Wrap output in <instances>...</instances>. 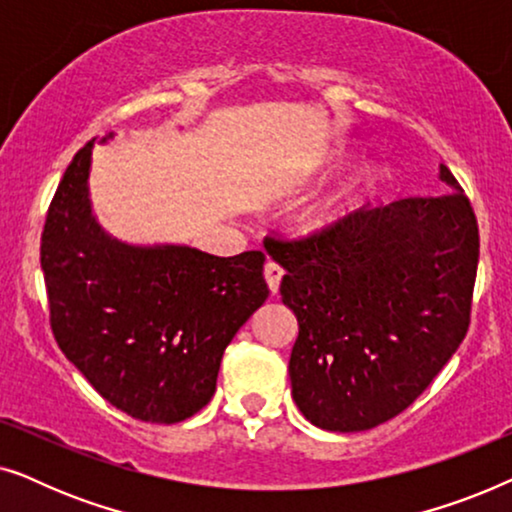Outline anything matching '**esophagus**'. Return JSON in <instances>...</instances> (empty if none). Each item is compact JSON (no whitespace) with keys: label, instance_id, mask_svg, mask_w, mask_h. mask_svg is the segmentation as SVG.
<instances>
[{"label":"esophagus","instance_id":"esophagus-1","mask_svg":"<svg viewBox=\"0 0 512 512\" xmlns=\"http://www.w3.org/2000/svg\"><path fill=\"white\" fill-rule=\"evenodd\" d=\"M263 275H265V282H268V289L272 293H277L279 291V282H282V277H284V270L279 268L277 263L268 261V263H265V268H263Z\"/></svg>","mask_w":512,"mask_h":512}]
</instances>
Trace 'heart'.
I'll list each match as a JSON object with an SVG mask.
<instances>
[{"label": "heart", "mask_w": 512, "mask_h": 512, "mask_svg": "<svg viewBox=\"0 0 512 512\" xmlns=\"http://www.w3.org/2000/svg\"><path fill=\"white\" fill-rule=\"evenodd\" d=\"M342 156H345V149H333L331 156L326 158V165L338 163ZM377 184H380V167L370 160L356 163L335 184L307 202L303 212L298 214V228L307 235H321L338 228L368 200Z\"/></svg>", "instance_id": "heart-1"}]
</instances>
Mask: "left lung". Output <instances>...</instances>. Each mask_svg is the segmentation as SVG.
I'll list each match as a JSON object with an SVG mask.
<instances>
[{
    "mask_svg": "<svg viewBox=\"0 0 512 512\" xmlns=\"http://www.w3.org/2000/svg\"><path fill=\"white\" fill-rule=\"evenodd\" d=\"M445 195H412L356 212L300 242L265 237L298 319L293 401L326 431H368L403 412L464 340L478 223L445 165Z\"/></svg>",
    "mask_w": 512,
    "mask_h": 512,
    "instance_id": "8db88e82",
    "label": "left lung"
}]
</instances>
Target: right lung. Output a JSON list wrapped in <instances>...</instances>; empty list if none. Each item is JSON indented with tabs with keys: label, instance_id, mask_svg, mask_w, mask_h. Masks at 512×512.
<instances>
[{
	"label": "right lung",
	"instance_id": "obj_1",
	"mask_svg": "<svg viewBox=\"0 0 512 512\" xmlns=\"http://www.w3.org/2000/svg\"><path fill=\"white\" fill-rule=\"evenodd\" d=\"M90 139L65 170L41 235L51 328L97 394L153 424H177L216 391L235 333L268 298L263 251L212 256L188 244H130L90 202Z\"/></svg>",
	"mask_w": 512,
	"mask_h": 512
}]
</instances>
